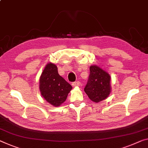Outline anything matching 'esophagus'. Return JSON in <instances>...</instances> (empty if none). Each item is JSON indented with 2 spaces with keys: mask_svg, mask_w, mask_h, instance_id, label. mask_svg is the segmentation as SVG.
Instances as JSON below:
<instances>
[{
  "mask_svg": "<svg viewBox=\"0 0 148 148\" xmlns=\"http://www.w3.org/2000/svg\"><path fill=\"white\" fill-rule=\"evenodd\" d=\"M81 82L80 81H75V82H73V83H72V85L73 86V87H79V86L81 85Z\"/></svg>",
  "mask_w": 148,
  "mask_h": 148,
  "instance_id": "obj_1",
  "label": "esophagus"
}]
</instances>
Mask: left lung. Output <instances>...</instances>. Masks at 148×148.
<instances>
[{
	"instance_id": "1",
	"label": "left lung",
	"mask_w": 148,
	"mask_h": 148,
	"mask_svg": "<svg viewBox=\"0 0 148 148\" xmlns=\"http://www.w3.org/2000/svg\"><path fill=\"white\" fill-rule=\"evenodd\" d=\"M110 76L97 65L90 67V75L84 90L95 103L106 99L110 93Z\"/></svg>"
}]
</instances>
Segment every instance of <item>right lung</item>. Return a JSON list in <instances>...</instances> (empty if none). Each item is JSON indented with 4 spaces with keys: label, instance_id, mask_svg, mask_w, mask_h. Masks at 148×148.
I'll return each mask as SVG.
<instances>
[{
    "label": "right lung",
    "instance_id": "add662e5",
    "mask_svg": "<svg viewBox=\"0 0 148 148\" xmlns=\"http://www.w3.org/2000/svg\"><path fill=\"white\" fill-rule=\"evenodd\" d=\"M71 89V85L59 75L56 65L47 63L40 78V90L45 101L54 106H60Z\"/></svg>",
    "mask_w": 148,
    "mask_h": 148
}]
</instances>
